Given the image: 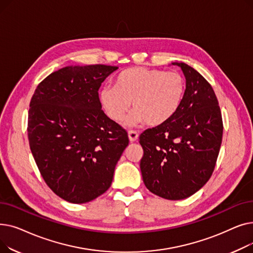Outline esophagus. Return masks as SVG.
Wrapping results in <instances>:
<instances>
[{"mask_svg": "<svg viewBox=\"0 0 253 253\" xmlns=\"http://www.w3.org/2000/svg\"><path fill=\"white\" fill-rule=\"evenodd\" d=\"M128 136H129V140L131 142H133V141L137 140L138 133H137L136 131H134V130H130V131H128Z\"/></svg>", "mask_w": 253, "mask_h": 253, "instance_id": "1", "label": "esophagus"}]
</instances>
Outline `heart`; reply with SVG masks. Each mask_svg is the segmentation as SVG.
<instances>
[{"label": "heart", "mask_w": 253, "mask_h": 253, "mask_svg": "<svg viewBox=\"0 0 253 253\" xmlns=\"http://www.w3.org/2000/svg\"><path fill=\"white\" fill-rule=\"evenodd\" d=\"M185 90L183 77L177 72L130 68L120 73L115 86H105L99 93L102 108L114 122H121L132 102L127 124L144 122L148 126L164 124L181 104Z\"/></svg>", "instance_id": "1"}]
</instances>
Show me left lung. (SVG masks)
<instances>
[{"label":"left lung","instance_id":"left-lung-1","mask_svg":"<svg viewBox=\"0 0 253 253\" xmlns=\"http://www.w3.org/2000/svg\"><path fill=\"white\" fill-rule=\"evenodd\" d=\"M173 64L180 66L187 88L176 114L140 134V170L153 194L181 200L200 190L213 173L223 124L218 100L206 79L183 62Z\"/></svg>","mask_w":253,"mask_h":253}]
</instances>
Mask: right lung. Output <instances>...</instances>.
Returning <instances> with one entry per match:
<instances>
[{
  "label": "right lung",
  "instance_id": "1",
  "mask_svg": "<svg viewBox=\"0 0 253 253\" xmlns=\"http://www.w3.org/2000/svg\"><path fill=\"white\" fill-rule=\"evenodd\" d=\"M118 66H66L37 86L28 136L46 184L63 200L82 204L111 187L127 131L101 110L98 89Z\"/></svg>",
  "mask_w": 253,
  "mask_h": 253
}]
</instances>
